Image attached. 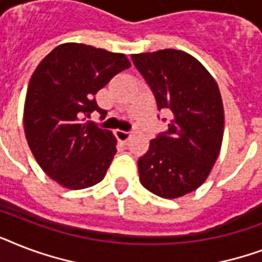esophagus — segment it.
Instances as JSON below:
<instances>
[{
  "label": "esophagus",
  "mask_w": 262,
  "mask_h": 262,
  "mask_svg": "<svg viewBox=\"0 0 262 262\" xmlns=\"http://www.w3.org/2000/svg\"><path fill=\"white\" fill-rule=\"evenodd\" d=\"M130 136H132L130 132L119 130V129H117V130H115V137H117L119 141H122V143H126L127 140L130 139Z\"/></svg>",
  "instance_id": "1"
}]
</instances>
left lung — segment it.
I'll return each mask as SVG.
<instances>
[{"label": "left lung", "mask_w": 262, "mask_h": 262, "mask_svg": "<svg viewBox=\"0 0 262 262\" xmlns=\"http://www.w3.org/2000/svg\"><path fill=\"white\" fill-rule=\"evenodd\" d=\"M132 61L151 88L158 110L170 115L167 130L151 140L139 159L140 182L159 197L177 199L201 186L219 156L224 130L219 87L185 51L141 53Z\"/></svg>", "instance_id": "obj_1"}]
</instances>
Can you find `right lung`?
I'll use <instances>...</instances> for the list:
<instances>
[{
	"label": "right lung",
	"mask_w": 262,
	"mask_h": 262,
	"mask_svg": "<svg viewBox=\"0 0 262 262\" xmlns=\"http://www.w3.org/2000/svg\"><path fill=\"white\" fill-rule=\"evenodd\" d=\"M129 67L125 54L63 43L35 69L24 104V132L39 166L63 187L79 190L104 178L117 140L87 118L94 111L106 117L95 95Z\"/></svg>",
	"instance_id": "1"
}]
</instances>
